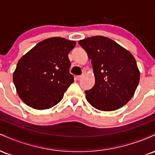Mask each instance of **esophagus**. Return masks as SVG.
<instances>
[{
	"label": "esophagus",
	"mask_w": 155,
	"mask_h": 155,
	"mask_svg": "<svg viewBox=\"0 0 155 155\" xmlns=\"http://www.w3.org/2000/svg\"><path fill=\"white\" fill-rule=\"evenodd\" d=\"M82 77H83V76L82 75H80V76H77V79L79 80V81H80V80H81V79H82Z\"/></svg>",
	"instance_id": "1"
}]
</instances>
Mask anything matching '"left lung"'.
<instances>
[{"instance_id": "obj_1", "label": "left lung", "mask_w": 155, "mask_h": 155, "mask_svg": "<svg viewBox=\"0 0 155 155\" xmlns=\"http://www.w3.org/2000/svg\"><path fill=\"white\" fill-rule=\"evenodd\" d=\"M79 44L91 60L95 85L85 91L87 101L101 111H115L132 98L140 80L133 54L107 37L97 35Z\"/></svg>"}]
</instances>
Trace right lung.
<instances>
[{
	"label": "right lung",
	"mask_w": 155,
	"mask_h": 155,
	"mask_svg": "<svg viewBox=\"0 0 155 155\" xmlns=\"http://www.w3.org/2000/svg\"><path fill=\"white\" fill-rule=\"evenodd\" d=\"M75 46L74 41L64 38H47L19 60L13 81L25 104L43 110L53 107L63 99L74 82L68 55Z\"/></svg>",
	"instance_id": "obj_1"
}]
</instances>
